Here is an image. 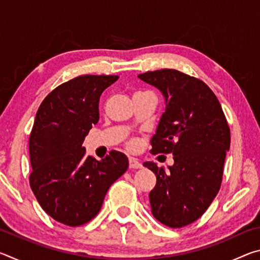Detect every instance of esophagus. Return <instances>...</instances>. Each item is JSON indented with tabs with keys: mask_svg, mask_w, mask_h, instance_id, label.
<instances>
[{
	"mask_svg": "<svg viewBox=\"0 0 260 260\" xmlns=\"http://www.w3.org/2000/svg\"><path fill=\"white\" fill-rule=\"evenodd\" d=\"M129 167L131 169H141V167H142V164H141L139 159L131 157L129 158Z\"/></svg>",
	"mask_w": 260,
	"mask_h": 260,
	"instance_id": "34e87169",
	"label": "esophagus"
}]
</instances>
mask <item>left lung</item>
<instances>
[{"label":"left lung","mask_w":260,"mask_h":260,"mask_svg":"<svg viewBox=\"0 0 260 260\" xmlns=\"http://www.w3.org/2000/svg\"><path fill=\"white\" fill-rule=\"evenodd\" d=\"M138 77L165 100L151 152L172 153L174 159L169 171L143 164L157 178L149 193L151 212L165 226H187L208 210L221 186L230 127L217 96L200 79L171 69Z\"/></svg>","instance_id":"obj_1"}]
</instances>
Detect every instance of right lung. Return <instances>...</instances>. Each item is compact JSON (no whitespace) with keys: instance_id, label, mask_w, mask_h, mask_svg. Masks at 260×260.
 I'll use <instances>...</instances> for the list:
<instances>
[{"instance_id":"add662e5","label":"right lung","mask_w":260,"mask_h":260,"mask_svg":"<svg viewBox=\"0 0 260 260\" xmlns=\"http://www.w3.org/2000/svg\"><path fill=\"white\" fill-rule=\"evenodd\" d=\"M118 76H80L43 100L29 135V184L41 208L56 221L76 227L102 208L111 184L128 169L125 153L96 160L83 140L100 119V96Z\"/></svg>"}]
</instances>
